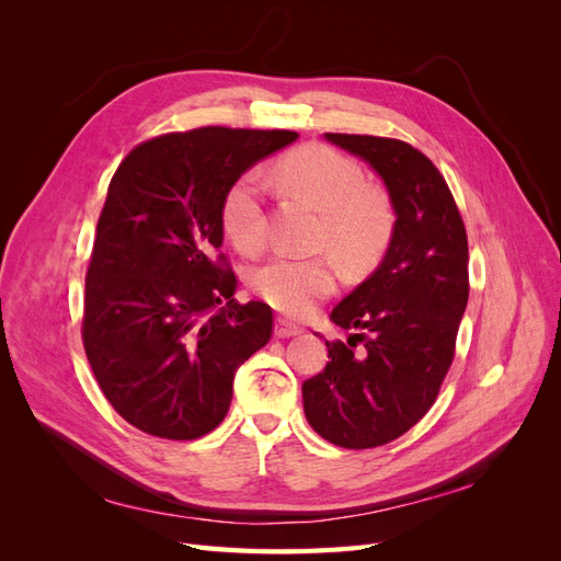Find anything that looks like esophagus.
<instances>
[{
	"instance_id": "obj_1",
	"label": "esophagus",
	"mask_w": 561,
	"mask_h": 561,
	"mask_svg": "<svg viewBox=\"0 0 561 561\" xmlns=\"http://www.w3.org/2000/svg\"><path fill=\"white\" fill-rule=\"evenodd\" d=\"M274 334H276L278 339H287V336H297V334H301V328L293 325V322H290V320H285V318H276V325H274Z\"/></svg>"
}]
</instances>
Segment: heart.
<instances>
[{"mask_svg":"<svg viewBox=\"0 0 561 561\" xmlns=\"http://www.w3.org/2000/svg\"><path fill=\"white\" fill-rule=\"evenodd\" d=\"M280 182L322 215L318 248L332 250L348 268L375 264L393 241L396 213L390 198L367 184L365 171L342 151L325 145L295 149L278 163ZM219 222L231 245L257 254L266 243L264 186L257 171L236 178L219 206ZM339 280L330 257H274L250 276L254 295L290 316H309L334 293Z\"/></svg>","mask_w":561,"mask_h":561,"instance_id":"1","label":"heart"}]
</instances>
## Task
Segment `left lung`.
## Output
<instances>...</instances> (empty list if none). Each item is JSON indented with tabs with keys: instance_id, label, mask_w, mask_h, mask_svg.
Returning <instances> with one entry per match:
<instances>
[{
	"instance_id": "obj_1",
	"label": "left lung",
	"mask_w": 561,
	"mask_h": 561,
	"mask_svg": "<svg viewBox=\"0 0 561 561\" xmlns=\"http://www.w3.org/2000/svg\"><path fill=\"white\" fill-rule=\"evenodd\" d=\"M325 138L375 168L398 219L379 268L330 316L360 334L325 342L332 360L301 383L304 414L328 443L371 449L404 435L437 400L468 304V236L443 173L419 149L377 135Z\"/></svg>"
}]
</instances>
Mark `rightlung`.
Returning a JSON list of instances; mask_svg holds the SVG:
<instances>
[{"mask_svg":"<svg viewBox=\"0 0 561 561\" xmlns=\"http://www.w3.org/2000/svg\"><path fill=\"white\" fill-rule=\"evenodd\" d=\"M295 130L206 126L140 142L118 163L87 271L81 339L98 386L138 431L196 439L229 412L233 375L274 332L233 299L219 206Z\"/></svg>","mask_w":561,"mask_h":561,"instance_id":"add662e5","label":"right lung"}]
</instances>
